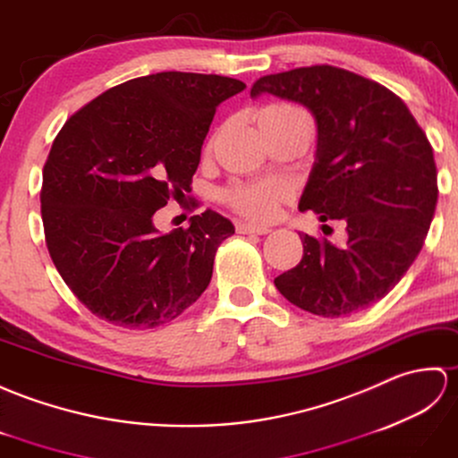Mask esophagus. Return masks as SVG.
<instances>
[{"mask_svg":"<svg viewBox=\"0 0 458 458\" xmlns=\"http://www.w3.org/2000/svg\"><path fill=\"white\" fill-rule=\"evenodd\" d=\"M237 233H241V235H267V233H270V229L247 225V223H237Z\"/></svg>","mask_w":458,"mask_h":458,"instance_id":"esophagus-1","label":"esophagus"}]
</instances>
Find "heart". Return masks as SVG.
Here are the masks:
<instances>
[{
    "instance_id": "obj_1",
    "label": "heart",
    "mask_w": 458,
    "mask_h": 458,
    "mask_svg": "<svg viewBox=\"0 0 458 458\" xmlns=\"http://www.w3.org/2000/svg\"><path fill=\"white\" fill-rule=\"evenodd\" d=\"M282 115H306L301 109L286 106V104H272L262 107L257 115L259 123ZM290 198V188L280 180H262L252 182V184H235L225 190L223 199L227 206L237 211L239 216L250 219L255 223L272 221L284 201Z\"/></svg>"
}]
</instances>
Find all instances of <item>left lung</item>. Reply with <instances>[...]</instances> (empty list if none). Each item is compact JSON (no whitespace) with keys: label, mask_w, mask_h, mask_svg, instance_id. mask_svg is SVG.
Segmentation results:
<instances>
[{"label":"left lung","mask_w":458,"mask_h":458,"mask_svg":"<svg viewBox=\"0 0 458 458\" xmlns=\"http://www.w3.org/2000/svg\"><path fill=\"white\" fill-rule=\"evenodd\" d=\"M262 94L311 111L318 148L298 208L343 221L349 235L335 247L301 233L300 264L274 284L321 318L367 310L402 280L428 237L439 194L429 140L394 91L343 68L262 76L250 98Z\"/></svg>","instance_id":"1"}]
</instances>
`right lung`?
<instances>
[{"instance_id":"obj_1","label":"right lung","mask_w":458,"mask_h":458,"mask_svg":"<svg viewBox=\"0 0 458 458\" xmlns=\"http://www.w3.org/2000/svg\"><path fill=\"white\" fill-rule=\"evenodd\" d=\"M245 88L217 74L140 76L91 99L60 129L40 191L47 247L98 318L152 329L208 288L233 223L208 209L188 229L160 233L155 213L191 191L217 106Z\"/></svg>"}]
</instances>
